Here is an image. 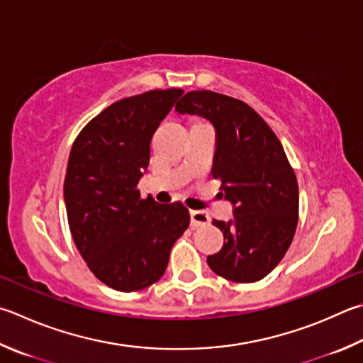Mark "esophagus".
I'll return each instance as SVG.
<instances>
[{
	"mask_svg": "<svg viewBox=\"0 0 363 363\" xmlns=\"http://www.w3.org/2000/svg\"><path fill=\"white\" fill-rule=\"evenodd\" d=\"M211 222V217L204 211H190V223L192 227H203Z\"/></svg>",
	"mask_w": 363,
	"mask_h": 363,
	"instance_id": "obj_1",
	"label": "esophagus"
}]
</instances>
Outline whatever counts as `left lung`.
I'll return each instance as SVG.
<instances>
[{"label": "left lung", "mask_w": 363, "mask_h": 363, "mask_svg": "<svg viewBox=\"0 0 363 363\" xmlns=\"http://www.w3.org/2000/svg\"><path fill=\"white\" fill-rule=\"evenodd\" d=\"M214 125V179L233 203V219L213 220L223 233L219 252L208 257L216 274L233 282L265 278L292 245L298 223V182L269 125L238 98L192 90L176 104Z\"/></svg>", "instance_id": "left-lung-1"}]
</instances>
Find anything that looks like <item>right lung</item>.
<instances>
[{
    "label": "right lung",
    "mask_w": 363,
    "mask_h": 363,
    "mask_svg": "<svg viewBox=\"0 0 363 363\" xmlns=\"http://www.w3.org/2000/svg\"><path fill=\"white\" fill-rule=\"evenodd\" d=\"M182 89L149 90L111 104L72 143L65 204L74 245L103 284L135 292L159 281L190 223L181 201L159 204L138 189L150 140Z\"/></svg>",
    "instance_id": "add662e5"
}]
</instances>
